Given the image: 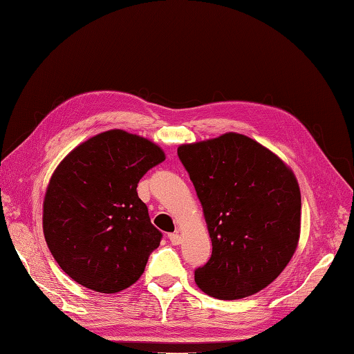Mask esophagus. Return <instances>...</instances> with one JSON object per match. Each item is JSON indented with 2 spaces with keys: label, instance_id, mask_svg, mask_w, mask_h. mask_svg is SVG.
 <instances>
[{
  "label": "esophagus",
  "instance_id": "obj_1",
  "mask_svg": "<svg viewBox=\"0 0 354 354\" xmlns=\"http://www.w3.org/2000/svg\"><path fill=\"white\" fill-rule=\"evenodd\" d=\"M169 240H170L171 244H175V246H176V244L181 243V235H179V234H170L169 235Z\"/></svg>",
  "mask_w": 354,
  "mask_h": 354
}]
</instances>
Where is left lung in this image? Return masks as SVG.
<instances>
[{
    "label": "left lung",
    "instance_id": "8db88e82",
    "mask_svg": "<svg viewBox=\"0 0 354 354\" xmlns=\"http://www.w3.org/2000/svg\"><path fill=\"white\" fill-rule=\"evenodd\" d=\"M178 156L201 201L210 260L198 288L221 300L243 299L279 277L300 235V189L271 150L239 133L185 144Z\"/></svg>",
    "mask_w": 354,
    "mask_h": 354
}]
</instances>
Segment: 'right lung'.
<instances>
[{
	"instance_id": "obj_1",
	"label": "right lung",
	"mask_w": 354,
	"mask_h": 354,
	"mask_svg": "<svg viewBox=\"0 0 354 354\" xmlns=\"http://www.w3.org/2000/svg\"><path fill=\"white\" fill-rule=\"evenodd\" d=\"M164 159L149 139L110 130L75 147L57 167L44 195L43 232L77 283L114 294L142 275L162 234L136 189Z\"/></svg>"
}]
</instances>
